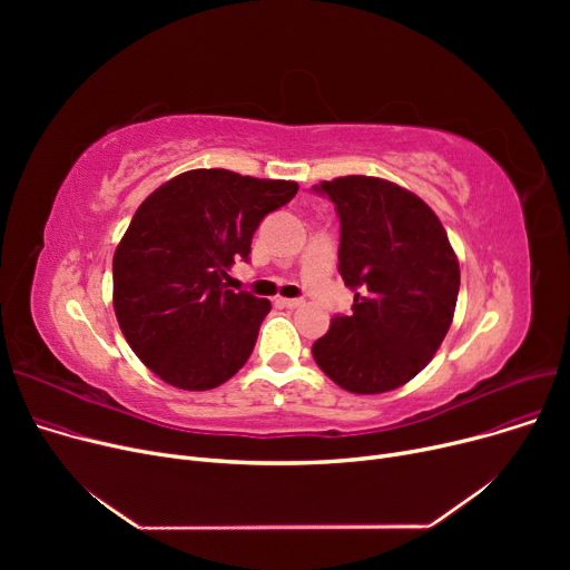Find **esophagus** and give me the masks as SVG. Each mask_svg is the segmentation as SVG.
Segmentation results:
<instances>
[{"label":"esophagus","mask_w":570,"mask_h":570,"mask_svg":"<svg viewBox=\"0 0 570 570\" xmlns=\"http://www.w3.org/2000/svg\"><path fill=\"white\" fill-rule=\"evenodd\" d=\"M277 305L286 307V309H297V307L305 305V301H301V297H279Z\"/></svg>","instance_id":"obj_1"}]
</instances>
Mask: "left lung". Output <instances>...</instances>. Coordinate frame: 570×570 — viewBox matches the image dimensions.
<instances>
[{"label":"left lung","instance_id":"left-lung-1","mask_svg":"<svg viewBox=\"0 0 570 570\" xmlns=\"http://www.w3.org/2000/svg\"><path fill=\"white\" fill-rule=\"evenodd\" d=\"M335 203L340 275L355 291L314 342L316 365L348 393H387L411 381L453 323L460 265L432 209L415 194L367 175L312 187Z\"/></svg>","mask_w":570,"mask_h":570}]
</instances>
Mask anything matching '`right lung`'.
<instances>
[{
    "instance_id": "right-lung-1",
    "label": "right lung",
    "mask_w": 570,
    "mask_h": 570,
    "mask_svg": "<svg viewBox=\"0 0 570 570\" xmlns=\"http://www.w3.org/2000/svg\"><path fill=\"white\" fill-rule=\"evenodd\" d=\"M297 194L286 179L187 170L149 194L112 256V305L140 361L183 391L228 381L254 351L265 297L226 288L258 224Z\"/></svg>"
}]
</instances>
